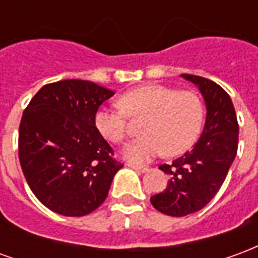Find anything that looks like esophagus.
Wrapping results in <instances>:
<instances>
[{
    "mask_svg": "<svg viewBox=\"0 0 258 258\" xmlns=\"http://www.w3.org/2000/svg\"><path fill=\"white\" fill-rule=\"evenodd\" d=\"M130 168H133V170H135V171H140V173H146L149 168L148 167H142V166H137V164H133V163H128L127 164Z\"/></svg>",
    "mask_w": 258,
    "mask_h": 258,
    "instance_id": "1",
    "label": "esophagus"
}]
</instances>
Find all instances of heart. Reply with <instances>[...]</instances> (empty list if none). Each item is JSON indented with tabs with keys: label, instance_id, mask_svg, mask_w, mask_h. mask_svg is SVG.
Segmentation results:
<instances>
[{
	"label": "heart",
	"instance_id": "heart-1",
	"mask_svg": "<svg viewBox=\"0 0 258 258\" xmlns=\"http://www.w3.org/2000/svg\"><path fill=\"white\" fill-rule=\"evenodd\" d=\"M118 103L121 107H99L94 124L102 138L120 144L127 135V114L145 116L141 125L144 137L128 142L123 149V156L131 163L149 162L163 151L168 156L181 155L194 145L202 131L205 109L192 91L141 85L124 92Z\"/></svg>",
	"mask_w": 258,
	"mask_h": 258
}]
</instances>
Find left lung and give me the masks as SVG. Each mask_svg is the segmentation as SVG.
Masks as SVG:
<instances>
[{
	"mask_svg": "<svg viewBox=\"0 0 258 258\" xmlns=\"http://www.w3.org/2000/svg\"><path fill=\"white\" fill-rule=\"evenodd\" d=\"M181 77L198 87L206 105L203 131L194 148L163 164L170 175L166 189L151 198L157 211L166 216L184 217L199 211L221 188L238 152L239 125L231 98L214 81L194 74Z\"/></svg>",
	"mask_w": 258,
	"mask_h": 258,
	"instance_id": "obj_1",
	"label": "left lung"
}]
</instances>
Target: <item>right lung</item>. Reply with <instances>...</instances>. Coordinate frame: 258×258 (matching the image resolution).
I'll list each match as a JSON object with an SVG mask.
<instances>
[{
	"label": "right lung",
	"mask_w": 258,
	"mask_h": 258,
	"mask_svg": "<svg viewBox=\"0 0 258 258\" xmlns=\"http://www.w3.org/2000/svg\"><path fill=\"white\" fill-rule=\"evenodd\" d=\"M114 91L87 80L47 84L26 107L19 162L36 198L60 216L81 217L105 202L121 163L96 131L94 117Z\"/></svg>",
	"instance_id": "obj_1"
}]
</instances>
